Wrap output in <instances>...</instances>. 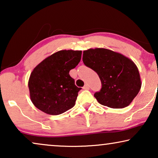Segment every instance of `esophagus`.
Returning <instances> with one entry per match:
<instances>
[{
	"mask_svg": "<svg viewBox=\"0 0 158 158\" xmlns=\"http://www.w3.org/2000/svg\"><path fill=\"white\" fill-rule=\"evenodd\" d=\"M83 89L84 90H88V89H89V85H88V84H85V85L83 86Z\"/></svg>",
	"mask_w": 158,
	"mask_h": 158,
	"instance_id": "obj_1",
	"label": "esophagus"
}]
</instances>
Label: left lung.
<instances>
[{
  "label": "left lung",
  "instance_id": "left-lung-1",
  "mask_svg": "<svg viewBox=\"0 0 158 158\" xmlns=\"http://www.w3.org/2000/svg\"><path fill=\"white\" fill-rule=\"evenodd\" d=\"M83 62L98 75L100 91L94 97L99 103L112 109L130 104L141 88V80L136 64L122 54L103 48L83 52Z\"/></svg>",
  "mask_w": 158,
  "mask_h": 158
}]
</instances>
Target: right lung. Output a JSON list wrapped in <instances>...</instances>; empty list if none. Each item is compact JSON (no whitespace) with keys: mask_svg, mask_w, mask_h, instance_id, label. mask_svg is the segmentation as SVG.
Masks as SVG:
<instances>
[{"mask_svg":"<svg viewBox=\"0 0 158 158\" xmlns=\"http://www.w3.org/2000/svg\"><path fill=\"white\" fill-rule=\"evenodd\" d=\"M81 55L82 51H59L34 69L29 89L32 103L38 109L58 115L74 106L81 88L75 85L69 73L78 64Z\"/></svg>","mask_w":158,"mask_h":158,"instance_id":"right-lung-1","label":"right lung"}]
</instances>
